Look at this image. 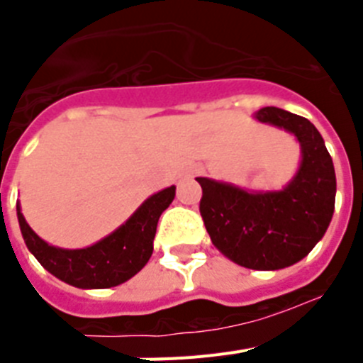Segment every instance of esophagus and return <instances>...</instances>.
Masks as SVG:
<instances>
[{"mask_svg": "<svg viewBox=\"0 0 363 363\" xmlns=\"http://www.w3.org/2000/svg\"><path fill=\"white\" fill-rule=\"evenodd\" d=\"M201 172H203L201 167H192L191 171H189V176H196V174H201Z\"/></svg>", "mask_w": 363, "mask_h": 363, "instance_id": "esophagus-1", "label": "esophagus"}]
</instances>
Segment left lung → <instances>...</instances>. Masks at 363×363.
Segmentation results:
<instances>
[{
	"instance_id": "obj_1",
	"label": "left lung",
	"mask_w": 363,
	"mask_h": 363,
	"mask_svg": "<svg viewBox=\"0 0 363 363\" xmlns=\"http://www.w3.org/2000/svg\"><path fill=\"white\" fill-rule=\"evenodd\" d=\"M255 118L296 138V174L280 191L196 178L203 191L200 213L221 255L242 267L278 271L306 258L323 238L335 213V165L322 134L306 118L278 107L259 108Z\"/></svg>"
}]
</instances>
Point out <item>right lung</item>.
Returning <instances> with one entry per match:
<instances>
[{"mask_svg": "<svg viewBox=\"0 0 363 363\" xmlns=\"http://www.w3.org/2000/svg\"><path fill=\"white\" fill-rule=\"evenodd\" d=\"M174 194V185L156 192L134 211L123 225L83 249L49 245L30 229L19 203L16 211L25 245L50 274L78 289H108L130 280L145 267L152 255L158 220L172 203Z\"/></svg>", "mask_w": 363, "mask_h": 363, "instance_id": "1", "label": "right lung"}]
</instances>
